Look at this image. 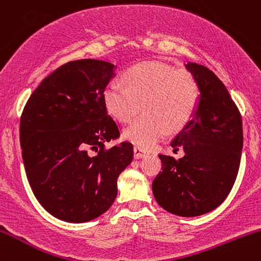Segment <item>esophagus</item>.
<instances>
[{
    "label": "esophagus",
    "mask_w": 261,
    "mask_h": 261,
    "mask_svg": "<svg viewBox=\"0 0 261 261\" xmlns=\"http://www.w3.org/2000/svg\"><path fill=\"white\" fill-rule=\"evenodd\" d=\"M145 155H147V152L145 151V149L140 148L139 146H135L134 147V157L136 158V160H140V158H143Z\"/></svg>",
    "instance_id": "1"
}]
</instances>
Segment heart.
Returning a JSON list of instances; mask_svg holds the SVG:
<instances>
[{
	"instance_id": "obj_1",
	"label": "heart",
	"mask_w": 261,
	"mask_h": 261,
	"mask_svg": "<svg viewBox=\"0 0 261 261\" xmlns=\"http://www.w3.org/2000/svg\"><path fill=\"white\" fill-rule=\"evenodd\" d=\"M126 86L118 81L108 83L104 103L115 119L130 122L142 109L141 116L124 130V137L142 148L153 147L190 120L199 103V86L190 72L174 70L158 61H145L125 72Z\"/></svg>"
}]
</instances>
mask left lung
Instances as JSON below:
<instances>
[{"label": "left lung", "mask_w": 261, "mask_h": 261, "mask_svg": "<svg viewBox=\"0 0 261 261\" xmlns=\"http://www.w3.org/2000/svg\"><path fill=\"white\" fill-rule=\"evenodd\" d=\"M199 86V103L170 146L185 155L160 154L162 172L152 190L170 214L195 217L224 201L234 184L243 148L242 116L221 80L202 65L185 64Z\"/></svg>", "instance_id": "1"}]
</instances>
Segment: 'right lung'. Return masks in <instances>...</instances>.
Masks as SVG:
<instances>
[{
	"mask_svg": "<svg viewBox=\"0 0 261 261\" xmlns=\"http://www.w3.org/2000/svg\"><path fill=\"white\" fill-rule=\"evenodd\" d=\"M115 66L76 60L60 66L32 93L19 125L23 163L40 205L59 220L82 223L103 215L118 195V178L133 145L108 115L104 89Z\"/></svg>",
	"mask_w": 261,
	"mask_h": 261,
	"instance_id": "1",
	"label": "right lung"
}]
</instances>
